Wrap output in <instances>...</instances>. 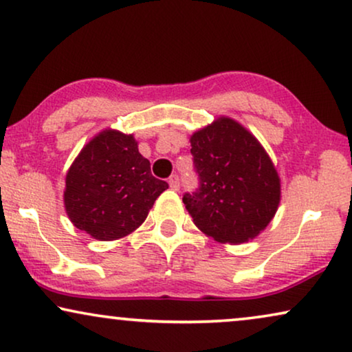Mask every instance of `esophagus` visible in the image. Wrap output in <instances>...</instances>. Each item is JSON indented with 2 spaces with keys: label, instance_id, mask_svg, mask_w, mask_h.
<instances>
[{
  "label": "esophagus",
  "instance_id": "esophagus-1",
  "mask_svg": "<svg viewBox=\"0 0 352 352\" xmlns=\"http://www.w3.org/2000/svg\"><path fill=\"white\" fill-rule=\"evenodd\" d=\"M168 185H170V188L175 190V191L180 188V179H179V175H177V173H173V175L168 177Z\"/></svg>",
  "mask_w": 352,
  "mask_h": 352
}]
</instances>
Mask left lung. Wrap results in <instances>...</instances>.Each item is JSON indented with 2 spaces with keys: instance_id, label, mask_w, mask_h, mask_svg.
Masks as SVG:
<instances>
[{
  "instance_id": "8db88e82",
  "label": "left lung",
  "mask_w": 352,
  "mask_h": 352,
  "mask_svg": "<svg viewBox=\"0 0 352 352\" xmlns=\"http://www.w3.org/2000/svg\"><path fill=\"white\" fill-rule=\"evenodd\" d=\"M190 142L198 186L184 195V203L195 225L220 243L252 240L280 203V179L264 148L228 117Z\"/></svg>"
}]
</instances>
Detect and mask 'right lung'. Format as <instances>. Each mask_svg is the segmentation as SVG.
<instances>
[{
  "mask_svg": "<svg viewBox=\"0 0 352 352\" xmlns=\"http://www.w3.org/2000/svg\"><path fill=\"white\" fill-rule=\"evenodd\" d=\"M167 188V182L153 177L133 135L106 130L82 149L69 168L64 204L75 227L107 241L142 225Z\"/></svg>",
  "mask_w": 352,
  "mask_h": 352,
  "instance_id": "right-lung-1",
  "label": "right lung"
}]
</instances>
